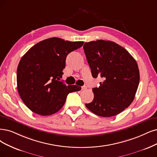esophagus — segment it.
<instances>
[{
    "mask_svg": "<svg viewBox=\"0 0 157 157\" xmlns=\"http://www.w3.org/2000/svg\"><path fill=\"white\" fill-rule=\"evenodd\" d=\"M86 86L84 85V86H82V90H86Z\"/></svg>",
    "mask_w": 157,
    "mask_h": 157,
    "instance_id": "34e87169",
    "label": "esophagus"
}]
</instances>
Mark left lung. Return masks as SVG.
Masks as SVG:
<instances>
[{
  "instance_id": "left-lung-1",
  "label": "left lung",
  "mask_w": 157,
  "mask_h": 157,
  "mask_svg": "<svg viewBox=\"0 0 157 157\" xmlns=\"http://www.w3.org/2000/svg\"><path fill=\"white\" fill-rule=\"evenodd\" d=\"M92 77L103 78L94 97L85 106L102 117H114L128 107L134 100L140 82L136 60L122 46L110 40H98L83 46Z\"/></svg>"
}]
</instances>
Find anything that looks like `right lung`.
I'll return each mask as SVG.
<instances>
[{
	"mask_svg": "<svg viewBox=\"0 0 157 157\" xmlns=\"http://www.w3.org/2000/svg\"><path fill=\"white\" fill-rule=\"evenodd\" d=\"M83 43L52 37L35 44L22 56L17 67V90L32 112L53 114L63 107L70 92L82 89L75 85L67 86L60 79L67 55Z\"/></svg>",
	"mask_w": 157,
	"mask_h": 157,
	"instance_id": "1",
	"label": "right lung"
}]
</instances>
